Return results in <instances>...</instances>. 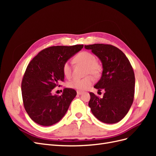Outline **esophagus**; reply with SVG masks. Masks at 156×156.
Listing matches in <instances>:
<instances>
[{"mask_svg": "<svg viewBox=\"0 0 156 156\" xmlns=\"http://www.w3.org/2000/svg\"><path fill=\"white\" fill-rule=\"evenodd\" d=\"M77 93L78 95H81V94H82L83 92H81V91H77Z\"/></svg>", "mask_w": 156, "mask_h": 156, "instance_id": "1", "label": "esophagus"}]
</instances>
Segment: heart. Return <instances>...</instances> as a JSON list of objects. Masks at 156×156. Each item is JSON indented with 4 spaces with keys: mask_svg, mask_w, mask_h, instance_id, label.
<instances>
[{
    "mask_svg": "<svg viewBox=\"0 0 156 156\" xmlns=\"http://www.w3.org/2000/svg\"><path fill=\"white\" fill-rule=\"evenodd\" d=\"M75 60L79 64L86 66L84 75H87L83 79L74 78L67 83V87L79 90L88 89L94 82V77H98L101 72L100 66L96 62V58L92 53L88 51H81L75 56ZM62 72L66 77L72 75V65L69 61H66L62 66Z\"/></svg>",
    "mask_w": 156,
    "mask_h": 156,
    "instance_id": "heart-1",
    "label": "heart"
}]
</instances>
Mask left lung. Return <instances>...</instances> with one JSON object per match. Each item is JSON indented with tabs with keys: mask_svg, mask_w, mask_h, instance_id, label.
Instances as JSON below:
<instances>
[{
	"mask_svg": "<svg viewBox=\"0 0 156 156\" xmlns=\"http://www.w3.org/2000/svg\"><path fill=\"white\" fill-rule=\"evenodd\" d=\"M100 59L101 77L94 86L105 91L103 98L90 92L88 106L92 114L103 123L115 124L128 112L135 94V74L125 54L116 47L96 44L84 45Z\"/></svg>",
	"mask_w": 156,
	"mask_h": 156,
	"instance_id": "8db88e82",
	"label": "left lung"
}]
</instances>
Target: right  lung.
<instances>
[{
    "label": "right lung",
    "instance_id": "obj_1",
    "mask_svg": "<svg viewBox=\"0 0 156 156\" xmlns=\"http://www.w3.org/2000/svg\"><path fill=\"white\" fill-rule=\"evenodd\" d=\"M83 48V45L49 47L28 64L21 83L22 98L27 112L36 123L52 126L67 112L77 92L65 88L62 95L53 96L51 91L64 81V63Z\"/></svg>",
    "mask_w": 156,
    "mask_h": 156
}]
</instances>
